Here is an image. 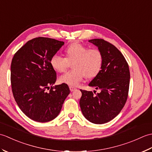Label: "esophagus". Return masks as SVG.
<instances>
[{"label":"esophagus","instance_id":"obj_1","mask_svg":"<svg viewBox=\"0 0 152 152\" xmlns=\"http://www.w3.org/2000/svg\"><path fill=\"white\" fill-rule=\"evenodd\" d=\"M69 88H70V91H74V90L76 89V88H74V87H73V86H69Z\"/></svg>","mask_w":152,"mask_h":152}]
</instances>
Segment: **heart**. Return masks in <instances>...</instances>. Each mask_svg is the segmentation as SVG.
<instances>
[{
    "mask_svg": "<svg viewBox=\"0 0 152 152\" xmlns=\"http://www.w3.org/2000/svg\"><path fill=\"white\" fill-rule=\"evenodd\" d=\"M64 58L54 55L50 59L51 67L62 73L72 63V69L59 77L61 83L70 86H78L83 78H94L101 72L104 56L98 48H89L80 43H73L64 49Z\"/></svg>",
    "mask_w": 152,
    "mask_h": 152,
    "instance_id": "1",
    "label": "heart"
}]
</instances>
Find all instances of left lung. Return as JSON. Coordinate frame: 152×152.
<instances>
[{
  "instance_id": "obj_1",
  "label": "left lung",
  "mask_w": 152,
  "mask_h": 152,
  "mask_svg": "<svg viewBox=\"0 0 152 152\" xmlns=\"http://www.w3.org/2000/svg\"><path fill=\"white\" fill-rule=\"evenodd\" d=\"M89 42L97 46L104 56L101 72L89 83L101 91L94 95L92 91L80 89V106L88 121L102 124L116 117L125 106L129 88V68L124 56L113 44L103 39Z\"/></svg>"
}]
</instances>
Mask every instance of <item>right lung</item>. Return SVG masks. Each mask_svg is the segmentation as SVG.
<instances>
[{
  "label": "right lung",
  "instance_id": "obj_1",
  "mask_svg": "<svg viewBox=\"0 0 152 152\" xmlns=\"http://www.w3.org/2000/svg\"><path fill=\"white\" fill-rule=\"evenodd\" d=\"M64 42L45 37L33 38L23 46L11 63L13 95L21 110L38 122L50 121L59 115L70 93L66 83L53 86L57 74L50 64Z\"/></svg>",
  "mask_w": 152,
  "mask_h": 152
}]
</instances>
